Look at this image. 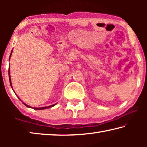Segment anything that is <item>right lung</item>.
<instances>
[{
  "instance_id": "1",
  "label": "right lung",
  "mask_w": 147,
  "mask_h": 147,
  "mask_svg": "<svg viewBox=\"0 0 147 147\" xmlns=\"http://www.w3.org/2000/svg\"><path fill=\"white\" fill-rule=\"evenodd\" d=\"M11 53H12V51H11ZM11 54H10V56H11ZM10 56H9V58H10ZM8 74H9V83H10V85H11V88H12V86H11V78H10V73H9V70H8ZM19 100H20V98H19ZM23 104H24V105H25L26 107H28V108H32V107H30V106H28V105H27V104H26L24 102H23ZM55 105H56V104H53V105L50 106H47V107H41V108H34V109H46V108H51V107H53V106H54Z\"/></svg>"
}]
</instances>
